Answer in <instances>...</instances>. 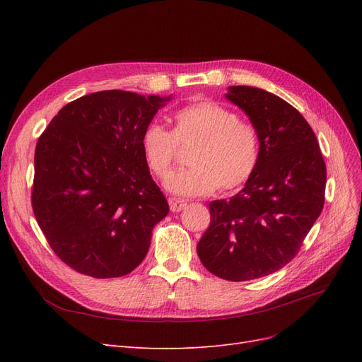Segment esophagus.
<instances>
[{"label": "esophagus", "instance_id": "1", "mask_svg": "<svg viewBox=\"0 0 362 362\" xmlns=\"http://www.w3.org/2000/svg\"><path fill=\"white\" fill-rule=\"evenodd\" d=\"M169 206H170V211L178 213V211L184 210L185 206H187V202L180 201V199H169Z\"/></svg>", "mask_w": 362, "mask_h": 362}]
</instances>
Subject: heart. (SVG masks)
Wrapping results in <instances>:
<instances>
[{"label": "heart", "instance_id": "b5f03b06", "mask_svg": "<svg viewBox=\"0 0 362 362\" xmlns=\"http://www.w3.org/2000/svg\"><path fill=\"white\" fill-rule=\"evenodd\" d=\"M198 140L189 154L190 168L170 173L166 189L182 198L242 187L261 160L257 127L221 103L201 100L175 113L173 131L157 120L140 137L141 154L151 172L164 178L177 161L180 145Z\"/></svg>", "mask_w": 362, "mask_h": 362}]
</instances>
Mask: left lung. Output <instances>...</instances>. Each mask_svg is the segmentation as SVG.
<instances>
[{"label": "left lung", "mask_w": 362, "mask_h": 362, "mask_svg": "<svg viewBox=\"0 0 362 362\" xmlns=\"http://www.w3.org/2000/svg\"><path fill=\"white\" fill-rule=\"evenodd\" d=\"M226 98L257 127L261 160L235 196L210 202L211 222L196 250L208 272L240 282L298 255L323 210L326 164L313 128L282 98L250 86H231Z\"/></svg>", "instance_id": "8db88e82"}]
</instances>
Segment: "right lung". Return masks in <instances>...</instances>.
I'll list each match as a JSON object with an SVG mask.
<instances>
[{"label": "right lung", "mask_w": 362, "mask_h": 362, "mask_svg": "<svg viewBox=\"0 0 362 362\" xmlns=\"http://www.w3.org/2000/svg\"><path fill=\"white\" fill-rule=\"evenodd\" d=\"M169 98L125 90L64 105L37 140L31 205L51 249L92 278H119L148 254L169 205L140 148Z\"/></svg>", "instance_id": "obj_1"}]
</instances>
